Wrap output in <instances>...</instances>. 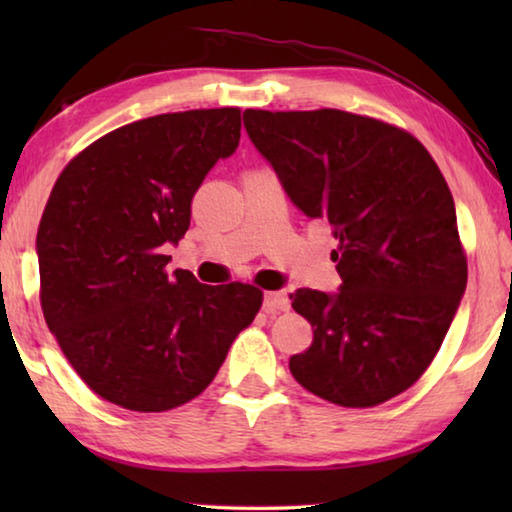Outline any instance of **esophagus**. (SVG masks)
<instances>
[{
  "label": "esophagus",
  "mask_w": 512,
  "mask_h": 512,
  "mask_svg": "<svg viewBox=\"0 0 512 512\" xmlns=\"http://www.w3.org/2000/svg\"><path fill=\"white\" fill-rule=\"evenodd\" d=\"M289 309V296L282 291H268L264 296V311L266 314H277V311Z\"/></svg>",
  "instance_id": "obj_1"
}]
</instances>
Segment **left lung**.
I'll return each instance as SVG.
<instances>
[{
    "label": "left lung",
    "mask_w": 512,
    "mask_h": 512,
    "mask_svg": "<svg viewBox=\"0 0 512 512\" xmlns=\"http://www.w3.org/2000/svg\"><path fill=\"white\" fill-rule=\"evenodd\" d=\"M244 124L293 205L339 241L341 291L291 296L314 329L291 375L348 409L388 402L431 366L467 284L445 176L420 140L375 117L250 108Z\"/></svg>",
    "instance_id": "8db88e82"
}]
</instances>
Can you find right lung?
<instances>
[{"label": "right lung", "instance_id": "obj_1", "mask_svg": "<svg viewBox=\"0 0 512 512\" xmlns=\"http://www.w3.org/2000/svg\"><path fill=\"white\" fill-rule=\"evenodd\" d=\"M239 108H201L115 128L60 171L38 228L40 305L90 391L162 413L201 395L262 307L253 284L167 273L192 198L235 153Z\"/></svg>", "mask_w": 512, "mask_h": 512}]
</instances>
